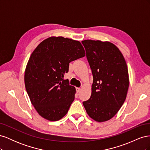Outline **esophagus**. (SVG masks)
<instances>
[{
	"instance_id": "34e87169",
	"label": "esophagus",
	"mask_w": 150,
	"mask_h": 150,
	"mask_svg": "<svg viewBox=\"0 0 150 150\" xmlns=\"http://www.w3.org/2000/svg\"><path fill=\"white\" fill-rule=\"evenodd\" d=\"M80 90H81L80 88H76V91H77V92H78V93L80 91Z\"/></svg>"
}]
</instances>
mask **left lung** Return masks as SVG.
<instances>
[{
	"mask_svg": "<svg viewBox=\"0 0 150 150\" xmlns=\"http://www.w3.org/2000/svg\"><path fill=\"white\" fill-rule=\"evenodd\" d=\"M82 44L93 76L91 95L83 103L90 117L98 122L111 119L123 104L129 87L126 62L115 44L84 40Z\"/></svg>",
	"mask_w": 150,
	"mask_h": 150,
	"instance_id": "1",
	"label": "left lung"
}]
</instances>
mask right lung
Segmentation results:
<instances>
[{"label": "right lung", "instance_id": "obj_1", "mask_svg": "<svg viewBox=\"0 0 150 150\" xmlns=\"http://www.w3.org/2000/svg\"><path fill=\"white\" fill-rule=\"evenodd\" d=\"M84 56L79 41L61 36L44 40L31 54L25 70V86L31 103L44 119L56 121L67 114L76 88L63 78L69 63Z\"/></svg>", "mask_w": 150, "mask_h": 150}]
</instances>
